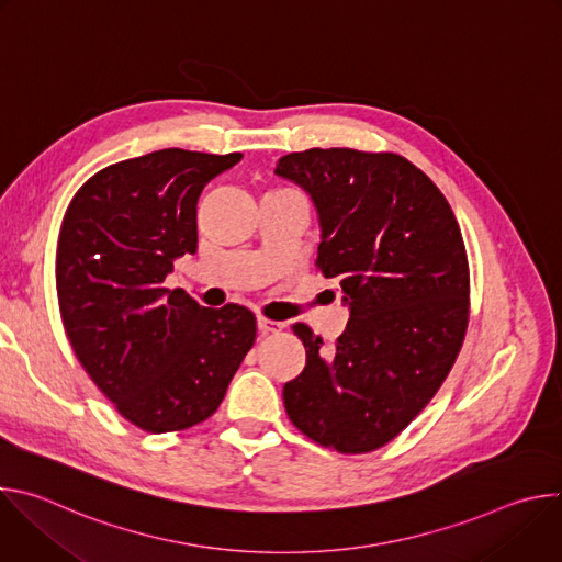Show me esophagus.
<instances>
[{"label":"esophagus","mask_w":562,"mask_h":562,"mask_svg":"<svg viewBox=\"0 0 562 562\" xmlns=\"http://www.w3.org/2000/svg\"><path fill=\"white\" fill-rule=\"evenodd\" d=\"M258 329L262 334H278L284 329V323H278V319H269V317H258Z\"/></svg>","instance_id":"1"}]
</instances>
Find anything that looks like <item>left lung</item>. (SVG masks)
I'll use <instances>...</instances> for the list:
<instances>
[{"instance_id": "obj_1", "label": "left lung", "mask_w": 562, "mask_h": 562, "mask_svg": "<svg viewBox=\"0 0 562 562\" xmlns=\"http://www.w3.org/2000/svg\"><path fill=\"white\" fill-rule=\"evenodd\" d=\"M319 222L315 267L349 323L334 347L293 325L306 364L282 389L291 423L340 453L403 431L445 382L467 331L462 233L438 187L395 153L308 148L278 159Z\"/></svg>"}]
</instances>
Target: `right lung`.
I'll use <instances>...</instances> for the list:
<instances>
[{"label": "right lung", "mask_w": 562, "mask_h": 562, "mask_svg": "<svg viewBox=\"0 0 562 562\" xmlns=\"http://www.w3.org/2000/svg\"><path fill=\"white\" fill-rule=\"evenodd\" d=\"M243 153L162 148L93 176L57 245V295L75 356L144 431L206 420L256 342L249 308L169 291L173 260L198 251V198Z\"/></svg>", "instance_id": "obj_1"}]
</instances>
